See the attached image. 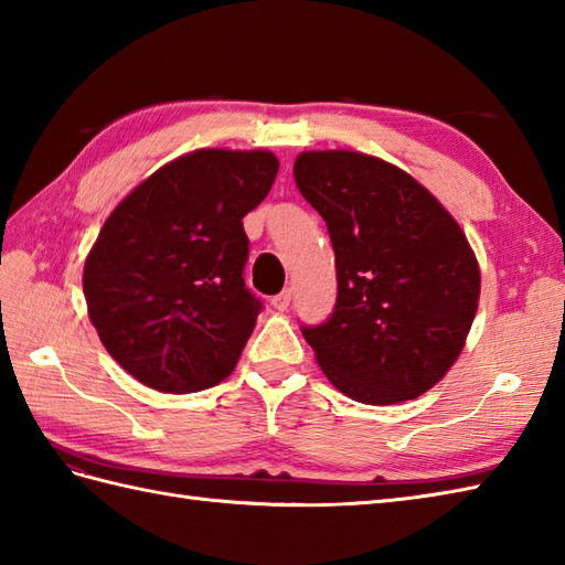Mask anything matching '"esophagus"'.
<instances>
[{
  "label": "esophagus",
  "instance_id": "esophagus-1",
  "mask_svg": "<svg viewBox=\"0 0 565 565\" xmlns=\"http://www.w3.org/2000/svg\"><path fill=\"white\" fill-rule=\"evenodd\" d=\"M271 306L276 308V310H286L291 306V289H284L281 294H276L274 298H271Z\"/></svg>",
  "mask_w": 565,
  "mask_h": 565
}]
</instances>
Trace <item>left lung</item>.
Wrapping results in <instances>:
<instances>
[{
  "label": "left lung",
  "instance_id": "obj_1",
  "mask_svg": "<svg viewBox=\"0 0 565 565\" xmlns=\"http://www.w3.org/2000/svg\"><path fill=\"white\" fill-rule=\"evenodd\" d=\"M303 199L328 225L338 303L303 326L320 369L366 405L413 401L461 354L481 271L451 215L411 174L350 150L303 152Z\"/></svg>",
  "mask_w": 565,
  "mask_h": 565
}]
</instances>
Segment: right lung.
<instances>
[{
    "label": "right lung",
    "instance_id": "add662e5",
    "mask_svg": "<svg viewBox=\"0 0 565 565\" xmlns=\"http://www.w3.org/2000/svg\"><path fill=\"white\" fill-rule=\"evenodd\" d=\"M276 172L264 150H196L160 167L106 218L82 284L92 326L130 376L196 393L233 374L262 310L243 276V218Z\"/></svg>",
    "mask_w": 565,
    "mask_h": 565
}]
</instances>
